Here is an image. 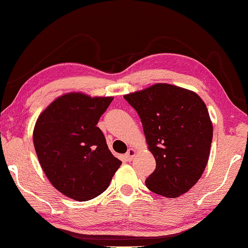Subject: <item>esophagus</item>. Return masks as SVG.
I'll return each instance as SVG.
<instances>
[{
    "label": "esophagus",
    "mask_w": 248,
    "mask_h": 248,
    "mask_svg": "<svg viewBox=\"0 0 248 248\" xmlns=\"http://www.w3.org/2000/svg\"><path fill=\"white\" fill-rule=\"evenodd\" d=\"M136 154H137V151L134 150V149H129L128 150V152L125 153V158H127V161H132V158L136 156Z\"/></svg>",
    "instance_id": "obj_1"
}]
</instances>
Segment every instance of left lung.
<instances>
[{
	"label": "left lung",
	"mask_w": 248,
	"mask_h": 248,
	"mask_svg": "<svg viewBox=\"0 0 248 248\" xmlns=\"http://www.w3.org/2000/svg\"><path fill=\"white\" fill-rule=\"evenodd\" d=\"M124 97L139 115L156 162L146 187L167 198L186 194L202 176L211 148L213 127L204 102L195 92L166 83Z\"/></svg>",
	"instance_id": "obj_1"
}]
</instances>
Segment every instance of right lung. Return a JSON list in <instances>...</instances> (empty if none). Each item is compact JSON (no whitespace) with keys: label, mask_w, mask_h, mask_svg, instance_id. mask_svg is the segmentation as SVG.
<instances>
[{"label":"right lung","mask_w":248,"mask_h":248,"mask_svg":"<svg viewBox=\"0 0 248 248\" xmlns=\"http://www.w3.org/2000/svg\"><path fill=\"white\" fill-rule=\"evenodd\" d=\"M112 99L66 93L36 121L32 140L41 169L52 186L71 199L87 201L99 196L121 165L97 127Z\"/></svg>","instance_id":"add662e5"}]
</instances>
